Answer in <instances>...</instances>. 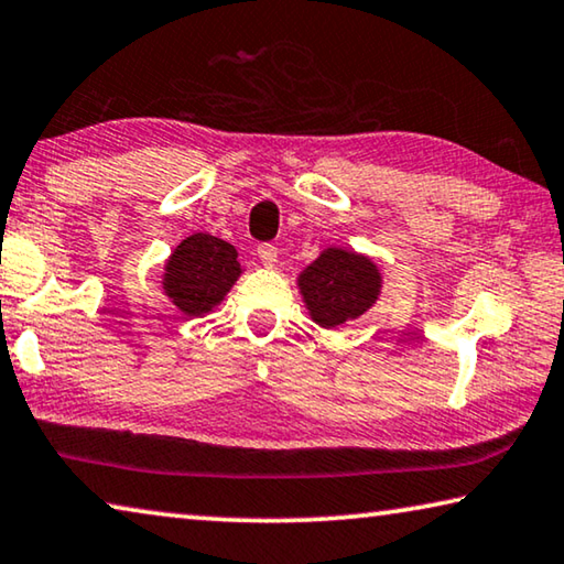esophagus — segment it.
Returning a JSON list of instances; mask_svg holds the SVG:
<instances>
[{
  "label": "esophagus",
  "mask_w": 564,
  "mask_h": 564,
  "mask_svg": "<svg viewBox=\"0 0 564 564\" xmlns=\"http://www.w3.org/2000/svg\"><path fill=\"white\" fill-rule=\"evenodd\" d=\"M258 258H261V263L265 268H273L275 263H279V248L271 246V243L258 246Z\"/></svg>",
  "instance_id": "esophagus-1"
}]
</instances>
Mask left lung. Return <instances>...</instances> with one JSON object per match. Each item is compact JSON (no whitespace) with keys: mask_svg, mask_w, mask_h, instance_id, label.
<instances>
[{"mask_svg":"<svg viewBox=\"0 0 564 564\" xmlns=\"http://www.w3.org/2000/svg\"><path fill=\"white\" fill-rule=\"evenodd\" d=\"M299 291L321 328L364 316L381 296V271L369 256L330 246L299 273Z\"/></svg>","mask_w":564,"mask_h":564,"instance_id":"left-lung-1","label":"left lung"}]
</instances>
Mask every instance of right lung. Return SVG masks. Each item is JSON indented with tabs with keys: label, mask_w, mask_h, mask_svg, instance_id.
<instances>
[{
	"label": "right lung",
	"mask_w": 564,
	"mask_h": 564,
	"mask_svg": "<svg viewBox=\"0 0 564 564\" xmlns=\"http://www.w3.org/2000/svg\"><path fill=\"white\" fill-rule=\"evenodd\" d=\"M243 268L228 240L193 234L165 261L163 293L185 316L210 314L228 296Z\"/></svg>",
	"instance_id": "right-lung-1"
}]
</instances>
